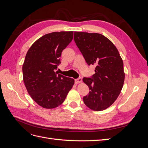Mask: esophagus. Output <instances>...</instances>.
Returning a JSON list of instances; mask_svg holds the SVG:
<instances>
[{
	"mask_svg": "<svg viewBox=\"0 0 148 148\" xmlns=\"http://www.w3.org/2000/svg\"><path fill=\"white\" fill-rule=\"evenodd\" d=\"M82 82V79L81 78H78L77 79H75V84H78Z\"/></svg>",
	"mask_w": 148,
	"mask_h": 148,
	"instance_id": "obj_1",
	"label": "esophagus"
}]
</instances>
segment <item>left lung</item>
Listing matches in <instances>:
<instances>
[{
	"instance_id": "obj_1",
	"label": "left lung",
	"mask_w": 148,
	"mask_h": 148,
	"mask_svg": "<svg viewBox=\"0 0 148 148\" xmlns=\"http://www.w3.org/2000/svg\"><path fill=\"white\" fill-rule=\"evenodd\" d=\"M74 40L88 65L96 66L91 78H83L90 90L83 102L91 110H105L117 99L123 88V60L114 44L101 34L75 31Z\"/></svg>"
}]
</instances>
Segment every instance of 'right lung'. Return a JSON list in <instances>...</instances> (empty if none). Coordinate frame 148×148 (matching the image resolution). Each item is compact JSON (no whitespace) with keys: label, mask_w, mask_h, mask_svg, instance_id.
<instances>
[{"label":"right lung","mask_w":148,"mask_h":148,"mask_svg":"<svg viewBox=\"0 0 148 148\" xmlns=\"http://www.w3.org/2000/svg\"><path fill=\"white\" fill-rule=\"evenodd\" d=\"M73 31L46 34L30 47L22 67L23 82L28 92L38 105L56 108L65 101L75 81L55 72L60 57L73 39Z\"/></svg>","instance_id":"1"}]
</instances>
